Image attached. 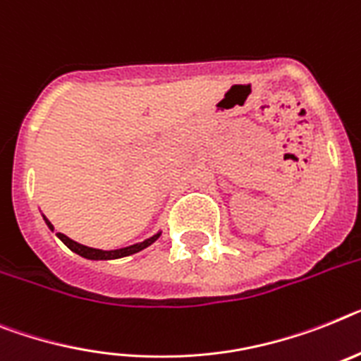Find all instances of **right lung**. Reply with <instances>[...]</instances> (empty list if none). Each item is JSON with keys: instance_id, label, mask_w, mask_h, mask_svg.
Here are the masks:
<instances>
[{"instance_id": "1", "label": "right lung", "mask_w": 361, "mask_h": 361, "mask_svg": "<svg viewBox=\"0 0 361 361\" xmlns=\"http://www.w3.org/2000/svg\"><path fill=\"white\" fill-rule=\"evenodd\" d=\"M47 222V226L53 229V226H51L49 220H45ZM59 235L60 240L66 244V246L69 247L71 251H75V253H78V255L86 257V259H92V260H108V259H121V257H128L132 255V253H137V251L145 250L147 246H150L154 240H156L157 237H159V233L157 235H154L152 238H148V240L141 242V244H134V246H128V247H123V250H114V251H102V250H95V247H87V246H82V244H78V242L71 240V238H68L63 233H56Z\"/></svg>"}]
</instances>
